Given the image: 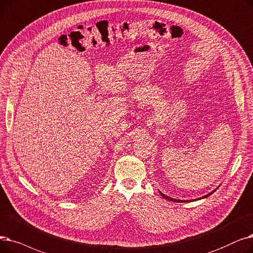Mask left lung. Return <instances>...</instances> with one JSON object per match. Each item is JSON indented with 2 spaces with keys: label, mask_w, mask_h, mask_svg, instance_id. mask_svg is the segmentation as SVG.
I'll return each instance as SVG.
<instances>
[{
  "label": "left lung",
  "mask_w": 253,
  "mask_h": 253,
  "mask_svg": "<svg viewBox=\"0 0 253 253\" xmlns=\"http://www.w3.org/2000/svg\"><path fill=\"white\" fill-rule=\"evenodd\" d=\"M215 190H213L212 192H210V194H208V195H206V196H204V197H202V198H199L198 200H201V199H204V198H207V197H209L210 195H212L213 192H214ZM161 194V196L164 198V199H166V200H169V201H172V202H177V203H182V202H187V201H182V200H176V199H172V198H170V197H168V196H166V195H164V194H162V192H160Z\"/></svg>",
  "instance_id": "8db88e82"
}]
</instances>
